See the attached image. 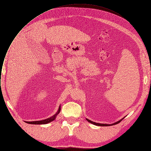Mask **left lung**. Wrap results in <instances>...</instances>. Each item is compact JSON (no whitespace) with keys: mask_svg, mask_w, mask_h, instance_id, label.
<instances>
[{"mask_svg":"<svg viewBox=\"0 0 151 151\" xmlns=\"http://www.w3.org/2000/svg\"><path fill=\"white\" fill-rule=\"evenodd\" d=\"M87 121H88L89 122H90V123H91V124H94V125H98V126H109V125H113V124H99V123H96V122H93V121H90V120H89V119H87ZM119 122V121H118Z\"/></svg>","mask_w":151,"mask_h":151,"instance_id":"obj_1","label":"left lung"}]
</instances>
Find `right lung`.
Listing matches in <instances>:
<instances>
[{
	"mask_svg": "<svg viewBox=\"0 0 151 151\" xmlns=\"http://www.w3.org/2000/svg\"><path fill=\"white\" fill-rule=\"evenodd\" d=\"M61 108L60 107H59V109L58 112H57V114H55L54 115H53L52 116L47 118L46 119H44V120H42V121H32V122H26L28 124H45L47 123H49L52 121H54L56 117V116L59 114V112H60Z\"/></svg>",
	"mask_w": 151,
	"mask_h": 151,
	"instance_id": "1",
	"label": "right lung"
}]
</instances>
